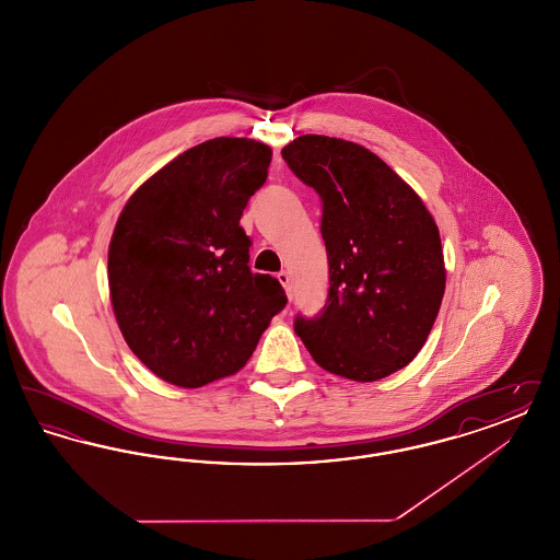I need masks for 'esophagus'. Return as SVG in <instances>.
<instances>
[{
	"mask_svg": "<svg viewBox=\"0 0 560 560\" xmlns=\"http://www.w3.org/2000/svg\"><path fill=\"white\" fill-rule=\"evenodd\" d=\"M277 279H279V283L285 288L288 298L292 300V277H290V272H288V270H281V272L277 275Z\"/></svg>",
	"mask_w": 560,
	"mask_h": 560,
	"instance_id": "obj_1",
	"label": "esophagus"
}]
</instances>
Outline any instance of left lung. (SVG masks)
I'll use <instances>...</instances> for the list:
<instances>
[{
	"label": "left lung",
	"instance_id": "obj_1",
	"mask_svg": "<svg viewBox=\"0 0 560 560\" xmlns=\"http://www.w3.org/2000/svg\"><path fill=\"white\" fill-rule=\"evenodd\" d=\"M320 197L329 292L295 334L323 370L354 382L399 372L422 350L445 293L439 229L416 190L342 138L306 133L281 151Z\"/></svg>",
	"mask_w": 560,
	"mask_h": 560
}]
</instances>
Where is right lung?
Masks as SVG:
<instances>
[{
  "label": "right lung",
  "mask_w": 560,
  "mask_h": 560,
  "mask_svg": "<svg viewBox=\"0 0 560 560\" xmlns=\"http://www.w3.org/2000/svg\"><path fill=\"white\" fill-rule=\"evenodd\" d=\"M270 158L249 138L206 140L138 188L115 224V319L133 354L170 384L199 388L240 372L288 304L275 277L252 272L240 226Z\"/></svg>",
  "instance_id": "1"
}]
</instances>
